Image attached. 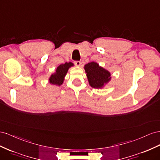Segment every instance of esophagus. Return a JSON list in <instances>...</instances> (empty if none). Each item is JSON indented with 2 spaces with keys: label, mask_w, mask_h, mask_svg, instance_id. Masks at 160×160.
<instances>
[{
  "label": "esophagus",
  "mask_w": 160,
  "mask_h": 160,
  "mask_svg": "<svg viewBox=\"0 0 160 160\" xmlns=\"http://www.w3.org/2000/svg\"><path fill=\"white\" fill-rule=\"evenodd\" d=\"M74 63L76 66H80L81 65V62L80 61H74Z\"/></svg>",
  "instance_id": "34e87169"
}]
</instances>
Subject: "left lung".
Returning a JSON list of instances; mask_svg holds the SVG:
<instances>
[{"label": "left lung", "mask_w": 160, "mask_h": 160, "mask_svg": "<svg viewBox=\"0 0 160 160\" xmlns=\"http://www.w3.org/2000/svg\"><path fill=\"white\" fill-rule=\"evenodd\" d=\"M84 69L89 84L92 88H102L111 78L110 72L99 66L97 63L94 62L85 65Z\"/></svg>", "instance_id": "left-lung-1"}]
</instances>
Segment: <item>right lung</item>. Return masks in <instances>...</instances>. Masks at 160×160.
Returning a JSON list of instances; mask_svg holds the SVG:
<instances>
[{"mask_svg":"<svg viewBox=\"0 0 160 160\" xmlns=\"http://www.w3.org/2000/svg\"><path fill=\"white\" fill-rule=\"evenodd\" d=\"M74 64L71 62H66L63 64L59 66L57 68L56 73L52 74L51 77H50L49 82L52 84L58 86L62 84L63 82V78L66 76L69 68H70Z\"/></svg>","mask_w":160,"mask_h":160,"instance_id":"add662e5","label":"right lung"}]
</instances>
